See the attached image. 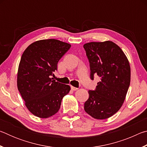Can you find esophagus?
<instances>
[{
  "label": "esophagus",
  "instance_id": "obj_1",
  "mask_svg": "<svg viewBox=\"0 0 147 147\" xmlns=\"http://www.w3.org/2000/svg\"><path fill=\"white\" fill-rule=\"evenodd\" d=\"M78 88H75V87L71 86V89H72V90H73V91H76V90H78Z\"/></svg>",
  "mask_w": 147,
  "mask_h": 147
}]
</instances>
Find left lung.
<instances>
[{"mask_svg": "<svg viewBox=\"0 0 147 147\" xmlns=\"http://www.w3.org/2000/svg\"><path fill=\"white\" fill-rule=\"evenodd\" d=\"M90 65V78L100 77L94 91L89 90L86 112L96 119L113 115L123 106L130 84V66L125 54L111 41L84 45Z\"/></svg>", "mask_w": 147, "mask_h": 147, "instance_id": "left-lung-1", "label": "left lung"}]
</instances>
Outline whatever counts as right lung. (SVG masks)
<instances>
[{"label":"right lung","instance_id":"right-lung-1","mask_svg":"<svg viewBox=\"0 0 147 147\" xmlns=\"http://www.w3.org/2000/svg\"><path fill=\"white\" fill-rule=\"evenodd\" d=\"M71 45L54 39L30 45L21 56L17 84L27 109L39 118H49L60 108L61 100L71 87L56 82L53 72Z\"/></svg>","mask_w":147,"mask_h":147}]
</instances>
